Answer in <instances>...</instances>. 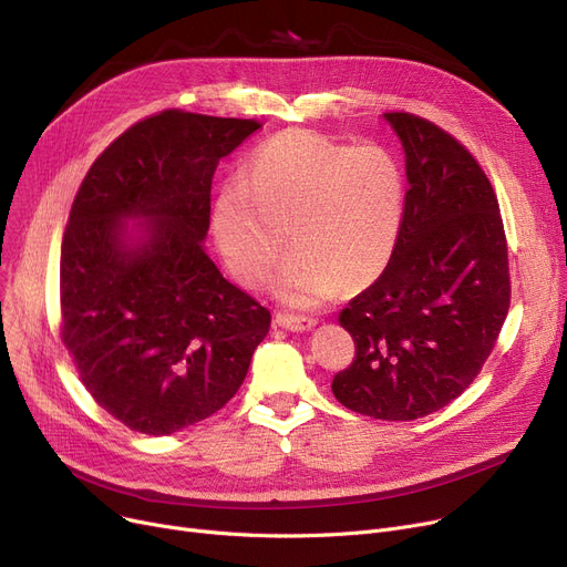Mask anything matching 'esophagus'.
Wrapping results in <instances>:
<instances>
[{
  "label": "esophagus",
  "instance_id": "34e87169",
  "mask_svg": "<svg viewBox=\"0 0 567 567\" xmlns=\"http://www.w3.org/2000/svg\"><path fill=\"white\" fill-rule=\"evenodd\" d=\"M276 323L280 326V329L285 331H291V333H306V331H312L317 326V319L315 317H303V315H287V312H278L276 315Z\"/></svg>",
  "mask_w": 567,
  "mask_h": 567
}]
</instances>
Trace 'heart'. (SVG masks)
Returning <instances> with one entry per match:
<instances>
[{"label": "heart", "instance_id": "b5f03b06", "mask_svg": "<svg viewBox=\"0 0 567 567\" xmlns=\"http://www.w3.org/2000/svg\"><path fill=\"white\" fill-rule=\"evenodd\" d=\"M406 172L391 146H349L329 135L289 128L261 142L246 178L220 188L212 227L229 271L246 285L271 274L289 241L293 252L271 280L280 301L310 308L344 282L374 280L404 223Z\"/></svg>", "mask_w": 567, "mask_h": 567}]
</instances>
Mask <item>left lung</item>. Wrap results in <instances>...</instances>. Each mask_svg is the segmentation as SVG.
<instances>
[{"instance_id":"left-lung-1","label":"left lung","mask_w":567,"mask_h":567,"mask_svg":"<svg viewBox=\"0 0 567 567\" xmlns=\"http://www.w3.org/2000/svg\"><path fill=\"white\" fill-rule=\"evenodd\" d=\"M402 142L406 206L383 274L340 312L355 359L331 389L347 409L415 421L460 398L511 308L508 246L489 178L427 118L385 112Z\"/></svg>"}]
</instances>
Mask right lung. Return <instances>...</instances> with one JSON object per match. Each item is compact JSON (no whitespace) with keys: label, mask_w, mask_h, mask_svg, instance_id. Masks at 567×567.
Returning <instances> with one entry per match:
<instances>
[{"label":"right lung","mask_w":567,"mask_h":567,"mask_svg":"<svg viewBox=\"0 0 567 567\" xmlns=\"http://www.w3.org/2000/svg\"><path fill=\"white\" fill-rule=\"evenodd\" d=\"M259 126L165 110L118 135L75 195L62 338L86 391L135 432L165 436L223 409L271 326L204 250L214 172Z\"/></svg>","instance_id":"obj_1"}]
</instances>
